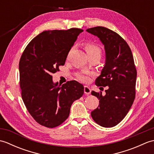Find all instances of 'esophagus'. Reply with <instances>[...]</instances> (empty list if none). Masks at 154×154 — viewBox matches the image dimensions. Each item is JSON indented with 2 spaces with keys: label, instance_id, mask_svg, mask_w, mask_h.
<instances>
[{
  "label": "esophagus",
  "instance_id": "obj_1",
  "mask_svg": "<svg viewBox=\"0 0 154 154\" xmlns=\"http://www.w3.org/2000/svg\"><path fill=\"white\" fill-rule=\"evenodd\" d=\"M91 92V89H90V87L88 86H85L84 87V93L86 94H89Z\"/></svg>",
  "mask_w": 154,
  "mask_h": 154
}]
</instances>
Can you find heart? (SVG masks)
<instances>
[{
  "instance_id": "b5f03b06",
  "label": "heart",
  "mask_w": 154,
  "mask_h": 154,
  "mask_svg": "<svg viewBox=\"0 0 154 154\" xmlns=\"http://www.w3.org/2000/svg\"><path fill=\"white\" fill-rule=\"evenodd\" d=\"M85 50L88 57L97 56L100 58L101 55V50L97 45L93 43H87L85 45ZM77 78L82 81H87L89 79V75L86 73H81L77 75Z\"/></svg>"
}]
</instances>
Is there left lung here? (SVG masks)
Instances as JSON below:
<instances>
[{
    "instance_id": "left-lung-1",
    "label": "left lung",
    "mask_w": 154,
    "mask_h": 154,
    "mask_svg": "<svg viewBox=\"0 0 154 154\" xmlns=\"http://www.w3.org/2000/svg\"><path fill=\"white\" fill-rule=\"evenodd\" d=\"M86 31L97 36L104 45L105 63L95 83L109 87L105 95L91 92L99 100L91 116L101 126H115L126 116L135 99L137 72L132 51L126 42L110 29L97 26Z\"/></svg>"
}]
</instances>
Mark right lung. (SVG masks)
<instances>
[{"instance_id": "1", "label": "right lung", "mask_w": 154, "mask_h": 154, "mask_svg": "<svg viewBox=\"0 0 154 154\" xmlns=\"http://www.w3.org/2000/svg\"><path fill=\"white\" fill-rule=\"evenodd\" d=\"M79 28L47 30L35 36L25 48L19 62L22 98L31 116L48 128L60 125L70 113L75 100L84 93V87L76 81L59 85L52 73L65 64Z\"/></svg>"}]
</instances>
